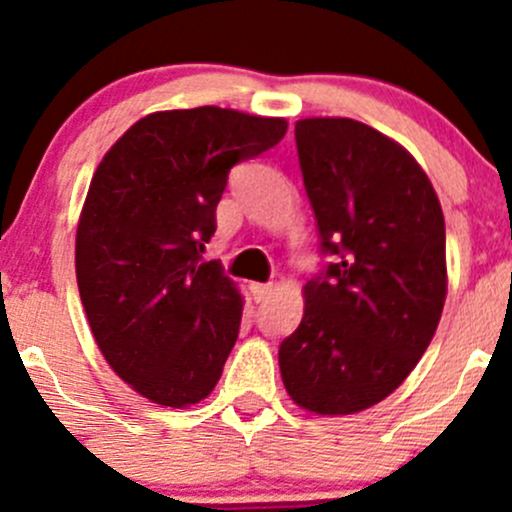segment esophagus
Masks as SVG:
<instances>
[{"mask_svg":"<svg viewBox=\"0 0 512 512\" xmlns=\"http://www.w3.org/2000/svg\"><path fill=\"white\" fill-rule=\"evenodd\" d=\"M272 292H275V287L272 285H260V282H252L250 285V294L255 302H267V299L272 297Z\"/></svg>","mask_w":512,"mask_h":512,"instance_id":"1","label":"esophagus"}]
</instances>
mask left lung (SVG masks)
<instances>
[{"label": "left lung", "mask_w": 512, "mask_h": 512, "mask_svg": "<svg viewBox=\"0 0 512 512\" xmlns=\"http://www.w3.org/2000/svg\"><path fill=\"white\" fill-rule=\"evenodd\" d=\"M324 262L304 317L280 344L294 404L347 416L411 374L446 302V223L431 180L404 148L352 118L294 126Z\"/></svg>", "instance_id": "8db88e82"}]
</instances>
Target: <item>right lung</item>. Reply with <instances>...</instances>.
<instances>
[{"instance_id":"obj_1","label":"right lung","mask_w":512,"mask_h":512,"mask_svg":"<svg viewBox=\"0 0 512 512\" xmlns=\"http://www.w3.org/2000/svg\"><path fill=\"white\" fill-rule=\"evenodd\" d=\"M285 118L218 106L133 123L101 160L76 232V280L91 332L153 404H198L237 342L242 297L203 262L227 175L285 138Z\"/></svg>"}]
</instances>
